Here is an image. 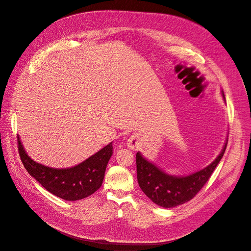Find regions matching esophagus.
I'll use <instances>...</instances> for the list:
<instances>
[{
	"mask_svg": "<svg viewBox=\"0 0 251 251\" xmlns=\"http://www.w3.org/2000/svg\"><path fill=\"white\" fill-rule=\"evenodd\" d=\"M136 145H137V139L135 138H130L128 139L127 141V146L130 148V149H134L136 147Z\"/></svg>",
	"mask_w": 251,
	"mask_h": 251,
	"instance_id": "obj_1",
	"label": "esophagus"
}]
</instances>
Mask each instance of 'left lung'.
I'll return each instance as SVG.
<instances>
[{"mask_svg": "<svg viewBox=\"0 0 251 251\" xmlns=\"http://www.w3.org/2000/svg\"><path fill=\"white\" fill-rule=\"evenodd\" d=\"M224 96V94H223ZM227 142L215 160L198 172L188 176H171L136 154L137 179L142 191L157 205L165 208L175 207L191 200L208 181L225 152Z\"/></svg>", "mask_w": 251, "mask_h": 251, "instance_id": "obj_1", "label": "left lung"}]
</instances>
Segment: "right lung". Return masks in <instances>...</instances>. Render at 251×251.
<instances>
[{"label":"right lung","mask_w":251,"mask_h":251,"mask_svg":"<svg viewBox=\"0 0 251 251\" xmlns=\"http://www.w3.org/2000/svg\"><path fill=\"white\" fill-rule=\"evenodd\" d=\"M18 150L22 163L31 176L50 193L68 201L80 200L97 191L113 154L112 143L77 166L55 169L35 162L27 155L18 136Z\"/></svg>","instance_id":"add662e5"}]
</instances>
